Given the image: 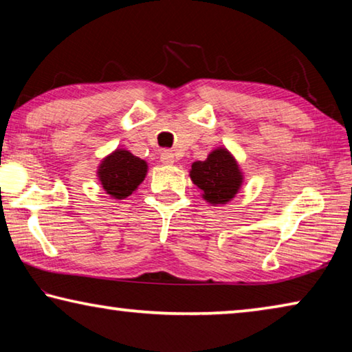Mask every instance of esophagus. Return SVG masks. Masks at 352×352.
<instances>
[{"label": "esophagus", "instance_id": "obj_1", "mask_svg": "<svg viewBox=\"0 0 352 352\" xmlns=\"http://www.w3.org/2000/svg\"><path fill=\"white\" fill-rule=\"evenodd\" d=\"M160 162H162L163 164H174L175 158H174V153H172V151H163L162 155H160Z\"/></svg>", "mask_w": 352, "mask_h": 352}]
</instances>
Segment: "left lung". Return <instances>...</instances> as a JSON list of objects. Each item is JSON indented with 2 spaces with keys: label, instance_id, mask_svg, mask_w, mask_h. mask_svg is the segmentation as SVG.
I'll use <instances>...</instances> for the list:
<instances>
[{
  "label": "left lung",
  "instance_id": "1",
  "mask_svg": "<svg viewBox=\"0 0 352 352\" xmlns=\"http://www.w3.org/2000/svg\"><path fill=\"white\" fill-rule=\"evenodd\" d=\"M189 177L201 190L204 200L214 206L230 204L245 180L241 164L226 147L214 148L205 162H194Z\"/></svg>",
  "mask_w": 352,
  "mask_h": 352
}]
</instances>
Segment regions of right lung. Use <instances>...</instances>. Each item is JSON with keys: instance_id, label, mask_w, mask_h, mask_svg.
I'll return each mask as SVG.
<instances>
[{"instance_id": "1", "label": "right lung", "mask_w": 352, "mask_h": 352, "mask_svg": "<svg viewBox=\"0 0 352 352\" xmlns=\"http://www.w3.org/2000/svg\"><path fill=\"white\" fill-rule=\"evenodd\" d=\"M148 166L147 162L127 151L115 148L99 163L96 177L100 186L111 199L122 200L132 195L144 182Z\"/></svg>"}]
</instances>
